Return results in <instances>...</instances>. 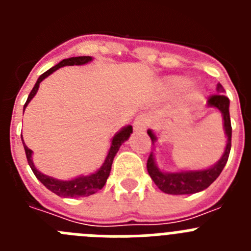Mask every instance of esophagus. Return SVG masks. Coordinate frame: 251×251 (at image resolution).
I'll list each match as a JSON object with an SVG mask.
<instances>
[{"instance_id":"obj_1","label":"esophagus","mask_w":251,"mask_h":251,"mask_svg":"<svg viewBox=\"0 0 251 251\" xmlns=\"http://www.w3.org/2000/svg\"><path fill=\"white\" fill-rule=\"evenodd\" d=\"M148 124H150V119H148L147 115H138L133 123V128L136 132H143V130L147 129Z\"/></svg>"}]
</instances>
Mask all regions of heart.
I'll return each instance as SVG.
<instances>
[{"label": "heart", "instance_id": "1", "mask_svg": "<svg viewBox=\"0 0 251 251\" xmlns=\"http://www.w3.org/2000/svg\"><path fill=\"white\" fill-rule=\"evenodd\" d=\"M192 81L187 77H182V76H174L170 77L165 84V88L167 90L168 94L171 95H178L181 93L186 92V90L191 86ZM190 98L195 101H199L201 98H202V94H201L200 90H194L190 95Z\"/></svg>", "mask_w": 251, "mask_h": 251}]
</instances>
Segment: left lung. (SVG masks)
I'll return each instance as SVG.
<instances>
[{
	"mask_svg": "<svg viewBox=\"0 0 251 251\" xmlns=\"http://www.w3.org/2000/svg\"><path fill=\"white\" fill-rule=\"evenodd\" d=\"M217 94L211 95L207 100V105L211 108H216L221 112L224 121V129L226 134V147L221 158L211 167L205 170H190L179 171V172H163L159 170L154 161L153 152H151L147 161V171L150 174L153 182L156 183L157 187L165 194L170 195H191L196 192L203 191L205 188L214 182L217 177L220 176L221 171L225 167L227 158H229L230 150H231V122H230L229 105L230 100L225 97L224 88L221 84H217ZM148 136L152 139V143L157 142V137L153 134L151 129L147 130Z\"/></svg>",
	"mask_w": 251,
	"mask_h": 251,
	"instance_id": "8db88e82",
	"label": "left lung"
}]
</instances>
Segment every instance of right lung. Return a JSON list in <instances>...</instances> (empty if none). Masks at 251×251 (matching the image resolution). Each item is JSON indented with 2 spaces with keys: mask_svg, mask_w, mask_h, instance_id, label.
<instances>
[{
  "mask_svg": "<svg viewBox=\"0 0 251 251\" xmlns=\"http://www.w3.org/2000/svg\"><path fill=\"white\" fill-rule=\"evenodd\" d=\"M92 56H76V57H69V59H64L63 61H60L59 64H56L55 66H52L51 69H49L48 72L44 73L43 75H40V77L37 79L36 84L32 88L31 93L28 94V98L26 100L25 105H24V112H25V108L27 106V104L30 103L31 99L34 98L36 95L37 90H39L40 83L48 77L49 75L52 74L54 72H56L59 68H63V66L68 65H84V64H88L89 61H92ZM133 132L132 126H127V127H123L119 132H117L114 134V137L112 138L110 142V148L108 151V154L105 157V161L101 165V167L98 171H95L94 174H90L88 176H79L75 177L73 179H69V181H63V179H56L54 177H50L48 175L41 174L36 167H35L34 162H32V151L25 145L24 138H22V145L25 148L26 158H27L28 165H30L31 170L34 172V175L36 176V178L39 179L40 182L43 183L46 188H49L51 192L56 194L60 197H84L89 196V195L95 194L97 191L101 190L103 186L105 185L106 179L109 177L110 170H112V163L113 159H114L115 154L119 151V147L122 146V143L127 141L129 138L130 133Z\"/></svg>",
  "mask_w": 251,
  "mask_h": 251,
  "instance_id": "1",
  "label": "right lung"
}]
</instances>
